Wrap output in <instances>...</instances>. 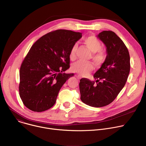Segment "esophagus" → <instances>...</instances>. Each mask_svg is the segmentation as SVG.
I'll return each mask as SVG.
<instances>
[{
	"instance_id": "1",
	"label": "esophagus",
	"mask_w": 146,
	"mask_h": 146,
	"mask_svg": "<svg viewBox=\"0 0 146 146\" xmlns=\"http://www.w3.org/2000/svg\"><path fill=\"white\" fill-rule=\"evenodd\" d=\"M76 77L77 78V79H78V80H80V79L81 78V76H79V75H76Z\"/></svg>"
}]
</instances>
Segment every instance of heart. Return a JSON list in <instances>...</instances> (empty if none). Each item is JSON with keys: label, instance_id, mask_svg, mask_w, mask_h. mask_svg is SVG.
<instances>
[{"label": "heart", "instance_id": "1", "mask_svg": "<svg viewBox=\"0 0 146 146\" xmlns=\"http://www.w3.org/2000/svg\"><path fill=\"white\" fill-rule=\"evenodd\" d=\"M83 43L92 52L91 58L94 64L96 66H100L106 59V54L105 51L102 49L100 41L94 36H89L83 38ZM77 48V44L73 45L69 54V57L71 60L76 58V51ZM94 68L91 62L78 60L72 66L73 71L78 73L81 75H86Z\"/></svg>", "mask_w": 146, "mask_h": 146}]
</instances>
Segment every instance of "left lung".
Wrapping results in <instances>:
<instances>
[{
    "label": "left lung",
    "instance_id": "1",
    "mask_svg": "<svg viewBox=\"0 0 146 146\" xmlns=\"http://www.w3.org/2000/svg\"><path fill=\"white\" fill-rule=\"evenodd\" d=\"M98 37L106 46L105 62L94 74V81L82 78L80 81V99L95 108L107 106L118 96L130 71V56L122 40L113 31H104Z\"/></svg>",
    "mask_w": 146,
    "mask_h": 146
}]
</instances>
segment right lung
Returning <instances> with one entry per match:
<instances>
[{
	"label": "right lung",
	"instance_id": "obj_1",
	"mask_svg": "<svg viewBox=\"0 0 146 146\" xmlns=\"http://www.w3.org/2000/svg\"><path fill=\"white\" fill-rule=\"evenodd\" d=\"M81 35L58 29L32 45L19 70V96L27 108L41 112L54 105L61 87L74 75L63 72L70 68V50Z\"/></svg>",
	"mask_w": 146,
	"mask_h": 146
}]
</instances>
